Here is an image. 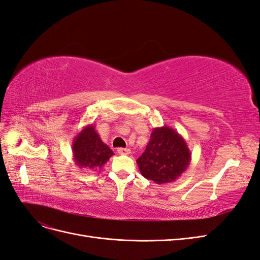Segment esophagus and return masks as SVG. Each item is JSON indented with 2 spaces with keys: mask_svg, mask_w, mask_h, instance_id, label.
Wrapping results in <instances>:
<instances>
[{
  "mask_svg": "<svg viewBox=\"0 0 260 260\" xmlns=\"http://www.w3.org/2000/svg\"><path fill=\"white\" fill-rule=\"evenodd\" d=\"M117 151L119 154H123V155H128V154L131 153L130 149H123V147H119Z\"/></svg>",
  "mask_w": 260,
  "mask_h": 260,
  "instance_id": "34e87169",
  "label": "esophagus"
}]
</instances>
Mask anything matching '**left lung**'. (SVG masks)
<instances>
[{
    "label": "left lung",
    "instance_id": "1",
    "mask_svg": "<svg viewBox=\"0 0 260 260\" xmlns=\"http://www.w3.org/2000/svg\"><path fill=\"white\" fill-rule=\"evenodd\" d=\"M191 160V152L179 133L167 125L152 130L145 151L137 159L139 170L146 179L162 185L174 182Z\"/></svg>",
    "mask_w": 260,
    "mask_h": 260
}]
</instances>
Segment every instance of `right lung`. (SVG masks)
<instances>
[{"label":"right lung","instance_id":"add662e5","mask_svg":"<svg viewBox=\"0 0 260 260\" xmlns=\"http://www.w3.org/2000/svg\"><path fill=\"white\" fill-rule=\"evenodd\" d=\"M73 159L81 170L98 171L114 155V152L100 138L95 125L84 127L73 139Z\"/></svg>","mask_w":260,"mask_h":260}]
</instances>
